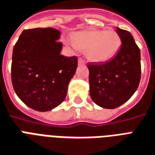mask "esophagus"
<instances>
[{
	"mask_svg": "<svg viewBox=\"0 0 155 155\" xmlns=\"http://www.w3.org/2000/svg\"><path fill=\"white\" fill-rule=\"evenodd\" d=\"M78 64L79 65H85V64H86V62H85V61H84L83 59L79 58L78 59Z\"/></svg>",
	"mask_w": 155,
	"mask_h": 155,
	"instance_id": "obj_1",
	"label": "esophagus"
}]
</instances>
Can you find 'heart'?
<instances>
[{
  "instance_id": "heart-1",
  "label": "heart",
  "mask_w": 155,
  "mask_h": 155,
  "mask_svg": "<svg viewBox=\"0 0 155 155\" xmlns=\"http://www.w3.org/2000/svg\"><path fill=\"white\" fill-rule=\"evenodd\" d=\"M72 43L75 48L86 51V57L95 63L112 59L121 46L120 37L112 30L78 32L72 36Z\"/></svg>"
}]
</instances>
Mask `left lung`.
Instances as JSON below:
<instances>
[{
  "label": "left lung",
  "instance_id": "8db88e82",
  "mask_svg": "<svg viewBox=\"0 0 155 155\" xmlns=\"http://www.w3.org/2000/svg\"><path fill=\"white\" fill-rule=\"evenodd\" d=\"M121 46L116 56L100 64H89L90 95L104 108L113 109L129 100L141 80V52L131 33L116 27Z\"/></svg>",
  "mask_w": 155,
  "mask_h": 155
}]
</instances>
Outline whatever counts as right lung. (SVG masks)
Here are the masks:
<instances>
[{"label": "right lung", "instance_id": "obj_1", "mask_svg": "<svg viewBox=\"0 0 155 155\" xmlns=\"http://www.w3.org/2000/svg\"><path fill=\"white\" fill-rule=\"evenodd\" d=\"M61 32L51 27L24 30L13 50L14 91L29 107L47 111L64 101L78 57L61 55Z\"/></svg>", "mask_w": 155, "mask_h": 155}]
</instances>
